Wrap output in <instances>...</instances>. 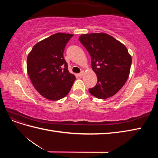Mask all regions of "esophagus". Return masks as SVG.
<instances>
[{"mask_svg": "<svg viewBox=\"0 0 158 158\" xmlns=\"http://www.w3.org/2000/svg\"><path fill=\"white\" fill-rule=\"evenodd\" d=\"M84 71H82L80 73L78 74V76H80V77H82V76H84Z\"/></svg>", "mask_w": 158, "mask_h": 158, "instance_id": "esophagus-1", "label": "esophagus"}]
</instances>
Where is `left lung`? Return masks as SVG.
<instances>
[{
	"label": "left lung",
	"instance_id": "1",
	"mask_svg": "<svg viewBox=\"0 0 158 158\" xmlns=\"http://www.w3.org/2000/svg\"><path fill=\"white\" fill-rule=\"evenodd\" d=\"M79 41L92 59V68L98 82L89 92L98 99L113 96L120 90L130 74L132 57L127 47L105 33L82 34Z\"/></svg>",
	"mask_w": 158,
	"mask_h": 158
}]
</instances>
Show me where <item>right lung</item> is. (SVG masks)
<instances>
[{
  "instance_id": "right-lung-1",
  "label": "right lung",
  "mask_w": 158,
  "mask_h": 158,
  "mask_svg": "<svg viewBox=\"0 0 158 158\" xmlns=\"http://www.w3.org/2000/svg\"><path fill=\"white\" fill-rule=\"evenodd\" d=\"M73 36L55 33L38 42L27 55V71L33 85L43 97L51 101L64 98L76 80L69 73L63 56L65 46Z\"/></svg>"
}]
</instances>
